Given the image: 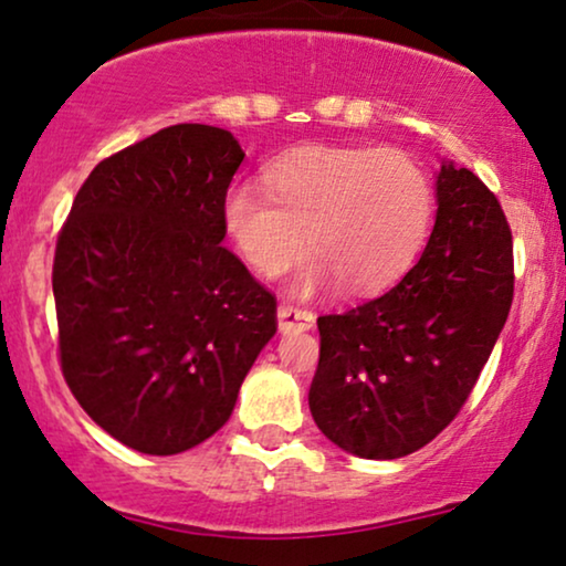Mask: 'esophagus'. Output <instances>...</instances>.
<instances>
[{"mask_svg": "<svg viewBox=\"0 0 566 566\" xmlns=\"http://www.w3.org/2000/svg\"><path fill=\"white\" fill-rule=\"evenodd\" d=\"M277 324H281V332H304L312 329L314 314L308 312V308H301L296 304L283 301V304L277 306Z\"/></svg>", "mask_w": 566, "mask_h": 566, "instance_id": "34e87169", "label": "esophagus"}]
</instances>
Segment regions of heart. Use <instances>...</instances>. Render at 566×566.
Wrapping results in <instances>:
<instances>
[{
	"mask_svg": "<svg viewBox=\"0 0 566 566\" xmlns=\"http://www.w3.org/2000/svg\"><path fill=\"white\" fill-rule=\"evenodd\" d=\"M262 185L227 192L223 231L262 277L285 273L312 244L301 293L335 281L355 296L391 285L422 250L436 211L428 169L391 146H304L270 161Z\"/></svg>",
	"mask_w": 566,
	"mask_h": 566,
	"instance_id": "heart-1",
	"label": "heart"
}]
</instances>
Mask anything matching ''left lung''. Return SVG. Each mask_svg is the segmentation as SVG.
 <instances>
[{
  "mask_svg": "<svg viewBox=\"0 0 566 566\" xmlns=\"http://www.w3.org/2000/svg\"><path fill=\"white\" fill-rule=\"evenodd\" d=\"M513 234L500 200L467 167L443 165L430 242L401 281L345 314H324L308 409L360 459H401L467 405L513 304Z\"/></svg>",
  "mask_w": 566,
  "mask_h": 566,
  "instance_id": "obj_1",
  "label": "left lung"
}]
</instances>
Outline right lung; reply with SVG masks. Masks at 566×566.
Here are the masks:
<instances>
[{"label":"right lung","instance_id":"obj_1","mask_svg":"<svg viewBox=\"0 0 566 566\" xmlns=\"http://www.w3.org/2000/svg\"><path fill=\"white\" fill-rule=\"evenodd\" d=\"M242 159L223 128H161L99 161L59 231L61 374L134 451L182 453L223 428L277 329L275 296L221 244Z\"/></svg>","mask_w":566,"mask_h":566}]
</instances>
